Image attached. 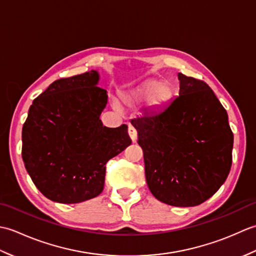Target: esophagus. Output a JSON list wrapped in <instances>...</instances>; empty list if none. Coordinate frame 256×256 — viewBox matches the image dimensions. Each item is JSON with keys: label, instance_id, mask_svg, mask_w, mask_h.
<instances>
[{"label": "esophagus", "instance_id": "esophagus-1", "mask_svg": "<svg viewBox=\"0 0 256 256\" xmlns=\"http://www.w3.org/2000/svg\"><path fill=\"white\" fill-rule=\"evenodd\" d=\"M128 135H130V138H131L133 143L136 142V140H138V131H136V130H135L134 126H132V125H128Z\"/></svg>", "mask_w": 256, "mask_h": 256}]
</instances>
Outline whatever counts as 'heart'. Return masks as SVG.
<instances>
[{"label":"heart","instance_id":"obj_1","mask_svg":"<svg viewBox=\"0 0 256 256\" xmlns=\"http://www.w3.org/2000/svg\"><path fill=\"white\" fill-rule=\"evenodd\" d=\"M172 86L165 81L148 80L133 89L124 91L120 96V103L124 108H134L146 102L150 108H160L170 101Z\"/></svg>","mask_w":256,"mask_h":256}]
</instances>
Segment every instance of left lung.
Here are the masks:
<instances>
[{
	"mask_svg": "<svg viewBox=\"0 0 256 256\" xmlns=\"http://www.w3.org/2000/svg\"><path fill=\"white\" fill-rule=\"evenodd\" d=\"M179 96L160 110L133 118L146 182L156 199L194 206L212 197L232 165L228 113L204 81L178 74Z\"/></svg>",
	"mask_w": 256,
	"mask_h": 256,
	"instance_id": "left-lung-1",
	"label": "left lung"
}]
</instances>
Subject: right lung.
Wrapping results in <instances>:
<instances>
[{
  "label": "right lung",
  "instance_id": "right-lung-1",
  "mask_svg": "<svg viewBox=\"0 0 256 256\" xmlns=\"http://www.w3.org/2000/svg\"><path fill=\"white\" fill-rule=\"evenodd\" d=\"M96 70L62 78L32 101L22 130V157L46 198L78 204L99 196L106 164L132 140L128 125L111 128L100 114L108 102Z\"/></svg>",
  "mask_w": 256,
  "mask_h": 256
}]
</instances>
